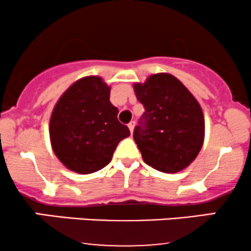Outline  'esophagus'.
Returning a JSON list of instances; mask_svg holds the SVG:
<instances>
[{
  "mask_svg": "<svg viewBox=\"0 0 251 251\" xmlns=\"http://www.w3.org/2000/svg\"><path fill=\"white\" fill-rule=\"evenodd\" d=\"M134 125H135V123L134 122H131L128 124V128H129V131H131V134L133 133V129H134Z\"/></svg>",
  "mask_w": 251,
  "mask_h": 251,
  "instance_id": "1",
  "label": "esophagus"
}]
</instances>
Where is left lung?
Returning a JSON list of instances; mask_svg holds the SVG:
<instances>
[{
  "label": "left lung",
  "mask_w": 251,
  "mask_h": 251,
  "mask_svg": "<svg viewBox=\"0 0 251 251\" xmlns=\"http://www.w3.org/2000/svg\"><path fill=\"white\" fill-rule=\"evenodd\" d=\"M133 87L145 108L133 131L144 162L165 174L181 171L194 162L203 145L200 103L171 74H154Z\"/></svg>",
  "instance_id": "obj_1"
}]
</instances>
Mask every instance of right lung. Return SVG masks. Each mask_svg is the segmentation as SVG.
I'll list each match as a JSON object with an SVG mask.
<instances>
[{
  "instance_id": "add662e5",
  "label": "right lung",
  "mask_w": 251,
  "mask_h": 251,
  "mask_svg": "<svg viewBox=\"0 0 251 251\" xmlns=\"http://www.w3.org/2000/svg\"><path fill=\"white\" fill-rule=\"evenodd\" d=\"M109 91L100 77H83L62 94L53 109L51 148L72 171L87 175L105 168L120 140L131 134L118 120Z\"/></svg>"
}]
</instances>
